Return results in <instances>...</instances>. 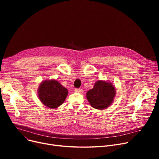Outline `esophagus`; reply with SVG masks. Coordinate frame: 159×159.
I'll return each mask as SVG.
<instances>
[{"label": "esophagus", "instance_id": "34e87169", "mask_svg": "<svg viewBox=\"0 0 159 159\" xmlns=\"http://www.w3.org/2000/svg\"><path fill=\"white\" fill-rule=\"evenodd\" d=\"M75 92H77V93H82L83 89H81V88H77V89H75Z\"/></svg>", "mask_w": 159, "mask_h": 159}]
</instances>
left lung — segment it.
<instances>
[{
	"mask_svg": "<svg viewBox=\"0 0 159 159\" xmlns=\"http://www.w3.org/2000/svg\"><path fill=\"white\" fill-rule=\"evenodd\" d=\"M115 86L111 82L98 80L93 89H89L86 97L90 105L97 110H104L112 103L115 97Z\"/></svg>",
	"mask_w": 159,
	"mask_h": 159,
	"instance_id": "8db88e82",
	"label": "left lung"
}]
</instances>
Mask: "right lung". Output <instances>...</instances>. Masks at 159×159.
I'll list each match as a JSON object with an SVG mask.
<instances>
[{
	"label": "right lung",
	"instance_id": "obj_1",
	"mask_svg": "<svg viewBox=\"0 0 159 159\" xmlns=\"http://www.w3.org/2000/svg\"><path fill=\"white\" fill-rule=\"evenodd\" d=\"M68 94V89L54 79L42 82L38 89V97L41 102L52 109L62 104Z\"/></svg>",
	"mask_w": 159,
	"mask_h": 159
}]
</instances>
